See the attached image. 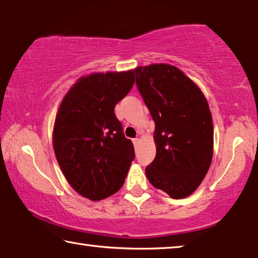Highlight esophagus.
<instances>
[{
  "label": "esophagus",
  "instance_id": "obj_1",
  "mask_svg": "<svg viewBox=\"0 0 258 258\" xmlns=\"http://www.w3.org/2000/svg\"><path fill=\"white\" fill-rule=\"evenodd\" d=\"M133 143H134V146L137 147L138 143H139V139H138V138H137V139H133Z\"/></svg>",
  "mask_w": 258,
  "mask_h": 258
}]
</instances>
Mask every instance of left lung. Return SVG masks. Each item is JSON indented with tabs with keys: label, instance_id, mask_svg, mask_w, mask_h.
<instances>
[{
	"label": "left lung",
	"instance_id": "1",
	"mask_svg": "<svg viewBox=\"0 0 258 258\" xmlns=\"http://www.w3.org/2000/svg\"><path fill=\"white\" fill-rule=\"evenodd\" d=\"M140 94L155 121L156 157L146 168L149 182L173 199L190 196L212 164L214 127L202 90L166 63L137 67Z\"/></svg>",
	"mask_w": 258,
	"mask_h": 258
}]
</instances>
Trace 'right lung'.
Masks as SVG:
<instances>
[{
	"label": "right lung",
	"mask_w": 258,
	"mask_h": 258,
	"mask_svg": "<svg viewBox=\"0 0 258 258\" xmlns=\"http://www.w3.org/2000/svg\"><path fill=\"white\" fill-rule=\"evenodd\" d=\"M134 84V71L83 76L56 112L53 149L69 184L93 202L118 191L135 157L115 106Z\"/></svg>",
	"instance_id": "right-lung-1"
}]
</instances>
